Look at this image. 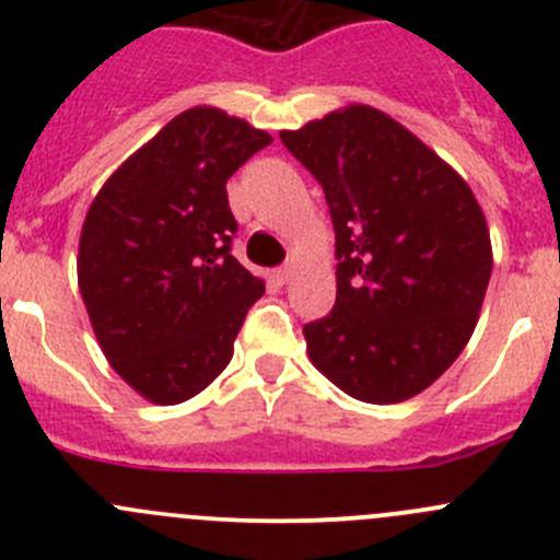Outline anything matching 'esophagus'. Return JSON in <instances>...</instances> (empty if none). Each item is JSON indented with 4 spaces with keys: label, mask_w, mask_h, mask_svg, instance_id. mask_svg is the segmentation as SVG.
Returning <instances> with one entry per match:
<instances>
[{
    "label": "esophagus",
    "mask_w": 560,
    "mask_h": 560,
    "mask_svg": "<svg viewBox=\"0 0 560 560\" xmlns=\"http://www.w3.org/2000/svg\"><path fill=\"white\" fill-rule=\"evenodd\" d=\"M276 281H279V284H287V281L292 279V276H295V265L292 262H287V265H281V268H276Z\"/></svg>",
    "instance_id": "obj_1"
}]
</instances>
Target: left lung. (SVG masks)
<instances>
[{"label":"left lung","instance_id":"1","mask_svg":"<svg viewBox=\"0 0 560 560\" xmlns=\"http://www.w3.org/2000/svg\"><path fill=\"white\" fill-rule=\"evenodd\" d=\"M322 184L336 230V306L303 327L308 358L365 404L439 380L471 338L493 270L466 180L371 105L279 135Z\"/></svg>","mask_w":560,"mask_h":560}]
</instances>
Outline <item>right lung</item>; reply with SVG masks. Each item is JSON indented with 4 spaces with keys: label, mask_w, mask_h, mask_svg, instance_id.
Listing matches in <instances>:
<instances>
[{
    "label": "right lung",
    "mask_w": 560,
    "mask_h": 560,
    "mask_svg": "<svg viewBox=\"0 0 560 560\" xmlns=\"http://www.w3.org/2000/svg\"><path fill=\"white\" fill-rule=\"evenodd\" d=\"M270 135L219 107H189L94 197L78 287L107 363L151 404H180L228 369L262 279L230 254L228 178Z\"/></svg>",
    "instance_id": "right-lung-1"
}]
</instances>
